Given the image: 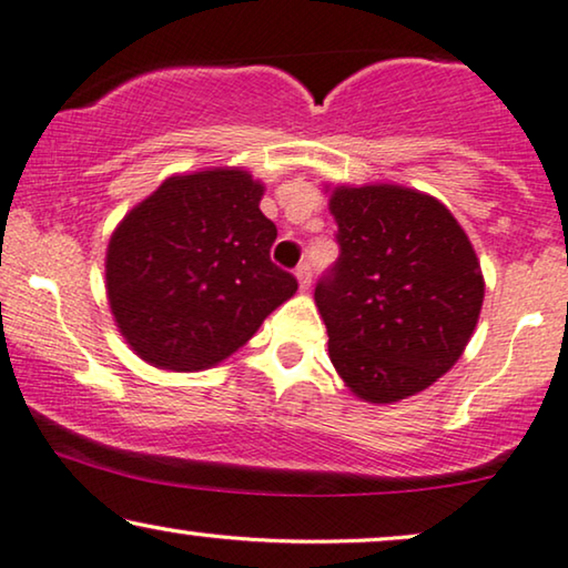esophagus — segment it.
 Returning a JSON list of instances; mask_svg holds the SVG:
<instances>
[{"label":"esophagus","mask_w":568,"mask_h":568,"mask_svg":"<svg viewBox=\"0 0 568 568\" xmlns=\"http://www.w3.org/2000/svg\"><path fill=\"white\" fill-rule=\"evenodd\" d=\"M295 277H298L301 291H308V285H311V267H308V262H301V265L295 267Z\"/></svg>","instance_id":"34e87169"}]
</instances>
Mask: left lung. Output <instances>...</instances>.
<instances>
[{"label":"left lung","mask_w":568,"mask_h":568,"mask_svg":"<svg viewBox=\"0 0 568 568\" xmlns=\"http://www.w3.org/2000/svg\"><path fill=\"white\" fill-rule=\"evenodd\" d=\"M326 193L339 260L314 301L329 361L363 402H402L458 363L481 314V265L433 195L386 182Z\"/></svg>","instance_id":"8db88e82"}]
</instances>
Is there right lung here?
<instances>
[{"label":"right lung","instance_id":"1","mask_svg":"<svg viewBox=\"0 0 568 568\" xmlns=\"http://www.w3.org/2000/svg\"><path fill=\"white\" fill-rule=\"evenodd\" d=\"M265 185L242 166L172 174L123 215L105 254L118 332L149 365L193 373L219 365L298 291L270 262L275 223Z\"/></svg>","mask_w":568,"mask_h":568}]
</instances>
